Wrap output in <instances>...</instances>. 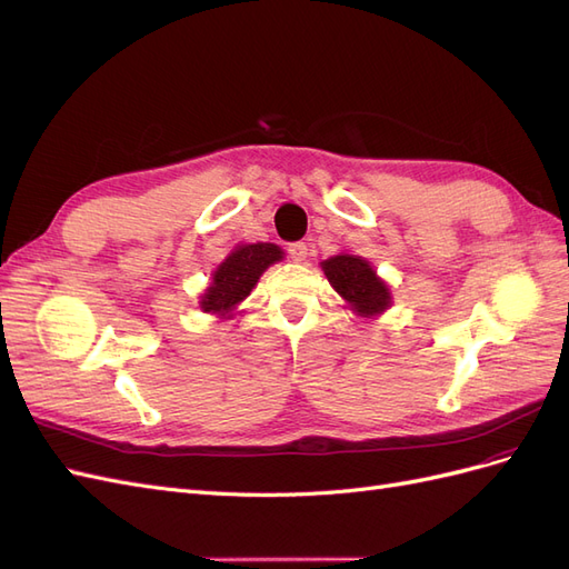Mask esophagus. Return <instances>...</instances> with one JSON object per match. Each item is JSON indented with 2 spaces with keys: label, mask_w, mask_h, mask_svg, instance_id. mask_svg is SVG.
I'll use <instances>...</instances> for the list:
<instances>
[{
  "label": "esophagus",
  "mask_w": 569,
  "mask_h": 569,
  "mask_svg": "<svg viewBox=\"0 0 569 569\" xmlns=\"http://www.w3.org/2000/svg\"><path fill=\"white\" fill-rule=\"evenodd\" d=\"M288 254H290V259H293V262H305L307 246H305V242H290Z\"/></svg>",
  "instance_id": "obj_1"
}]
</instances>
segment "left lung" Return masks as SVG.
Segmentation results:
<instances>
[{
	"instance_id": "left-lung-1",
	"label": "left lung",
	"mask_w": 569,
	"mask_h": 569,
	"mask_svg": "<svg viewBox=\"0 0 569 569\" xmlns=\"http://www.w3.org/2000/svg\"><path fill=\"white\" fill-rule=\"evenodd\" d=\"M336 293L346 300L357 317L375 319L393 305L391 288L365 257L338 252L319 264Z\"/></svg>"
}]
</instances>
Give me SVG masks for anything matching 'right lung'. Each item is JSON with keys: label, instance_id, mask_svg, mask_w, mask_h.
I'll list each match as a JSON object with an SVG mask.
<instances>
[{"label": "right lung", "instance_id": "right-lung-1", "mask_svg": "<svg viewBox=\"0 0 569 569\" xmlns=\"http://www.w3.org/2000/svg\"><path fill=\"white\" fill-rule=\"evenodd\" d=\"M283 250L273 242H238L212 271V281L200 293V310L219 319H233L238 305L246 300L271 264L281 262Z\"/></svg>", "mask_w": 569, "mask_h": 569}]
</instances>
